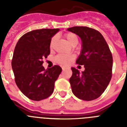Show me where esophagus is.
Segmentation results:
<instances>
[{"label":"esophagus","mask_w":127,"mask_h":127,"mask_svg":"<svg viewBox=\"0 0 127 127\" xmlns=\"http://www.w3.org/2000/svg\"><path fill=\"white\" fill-rule=\"evenodd\" d=\"M65 69H66V68H65V67H62V70H64Z\"/></svg>","instance_id":"esophagus-1"}]
</instances>
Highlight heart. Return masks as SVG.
Here are the masks:
<instances>
[{
  "label": "heart",
  "mask_w": 127,
  "mask_h": 127,
  "mask_svg": "<svg viewBox=\"0 0 127 127\" xmlns=\"http://www.w3.org/2000/svg\"><path fill=\"white\" fill-rule=\"evenodd\" d=\"M66 39H67V41L69 42V43L71 45H72L73 44L76 43V42H78V39H77V36L74 33H67L66 35ZM55 37H53L50 43V46L53 47V44L55 41ZM74 56L73 55H67V54H59L57 56H56L55 60L57 63L60 64L61 65H68L70 64L72 60L74 59Z\"/></svg>",
  "instance_id": "b5f03b06"
}]
</instances>
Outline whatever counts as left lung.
<instances>
[{
  "label": "left lung",
  "mask_w": 127,
  "mask_h": 127,
  "mask_svg": "<svg viewBox=\"0 0 127 127\" xmlns=\"http://www.w3.org/2000/svg\"><path fill=\"white\" fill-rule=\"evenodd\" d=\"M67 30L81 38V50L76 64L84 65L80 72L71 67L69 79L72 92L79 99L93 100L99 97L108 86L112 76L113 57L102 35L87 27H74Z\"/></svg>",
  "instance_id": "left-lung-1"
}]
</instances>
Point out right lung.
<instances>
[{
    "mask_svg": "<svg viewBox=\"0 0 127 127\" xmlns=\"http://www.w3.org/2000/svg\"><path fill=\"white\" fill-rule=\"evenodd\" d=\"M60 29H39L25 33L19 39L13 53L12 69L16 84L30 99L39 101L50 97L55 82L62 72L59 65L45 70L43 58L50 53L51 38Z\"/></svg>",
    "mask_w": 127,
    "mask_h": 127,
    "instance_id": "add662e5",
    "label": "right lung"
}]
</instances>
